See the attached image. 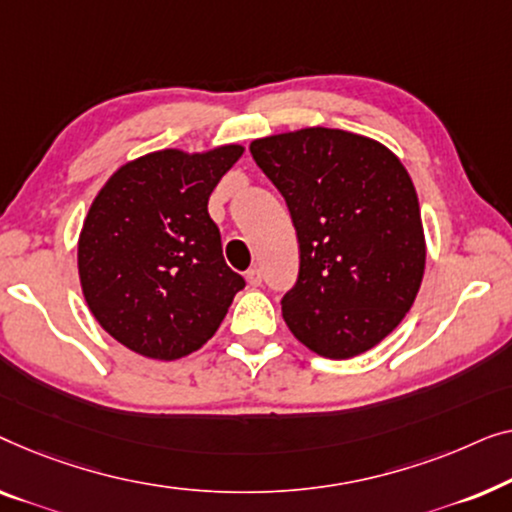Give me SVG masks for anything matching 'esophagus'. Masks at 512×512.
Returning <instances> with one entry per match:
<instances>
[{
	"label": "esophagus",
	"instance_id": "34e87169",
	"mask_svg": "<svg viewBox=\"0 0 512 512\" xmlns=\"http://www.w3.org/2000/svg\"><path fill=\"white\" fill-rule=\"evenodd\" d=\"M246 280H248L250 287H257L259 283H262V271H259L257 266H253V269L246 271Z\"/></svg>",
	"mask_w": 512,
	"mask_h": 512
}]
</instances>
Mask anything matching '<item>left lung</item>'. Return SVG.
<instances>
[{
  "label": "left lung",
  "mask_w": 512,
  "mask_h": 512,
  "mask_svg": "<svg viewBox=\"0 0 512 512\" xmlns=\"http://www.w3.org/2000/svg\"><path fill=\"white\" fill-rule=\"evenodd\" d=\"M250 153L297 229L299 276L280 301L287 327L329 359L371 350L406 318L427 259L406 167L383 143L327 127L255 139Z\"/></svg>",
  "instance_id": "8db88e82"
}]
</instances>
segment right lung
I'll list each match as a JSON object with an SVG mask.
<instances>
[{
  "mask_svg": "<svg viewBox=\"0 0 512 512\" xmlns=\"http://www.w3.org/2000/svg\"><path fill=\"white\" fill-rule=\"evenodd\" d=\"M243 155L167 148L127 162L92 201L78 239V276L90 313L143 357L199 350L246 287L222 257L208 197Z\"/></svg>",
  "mask_w": 512,
  "mask_h": 512,
  "instance_id": "1",
  "label": "right lung"
}]
</instances>
